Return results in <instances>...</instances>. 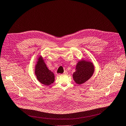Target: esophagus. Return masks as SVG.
Segmentation results:
<instances>
[{
	"label": "esophagus",
	"instance_id": "34e87169",
	"mask_svg": "<svg viewBox=\"0 0 126 126\" xmlns=\"http://www.w3.org/2000/svg\"><path fill=\"white\" fill-rule=\"evenodd\" d=\"M63 74H64V75H67V74H68V72H67V71H64V72Z\"/></svg>",
	"mask_w": 126,
	"mask_h": 126
}]
</instances>
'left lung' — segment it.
Returning a JSON list of instances; mask_svg holds the SVG:
<instances>
[{
    "label": "left lung",
    "instance_id": "obj_1",
    "mask_svg": "<svg viewBox=\"0 0 126 126\" xmlns=\"http://www.w3.org/2000/svg\"><path fill=\"white\" fill-rule=\"evenodd\" d=\"M94 72V66L93 63L82 59L76 64L75 72L73 75V79L77 84L81 85L89 79Z\"/></svg>",
    "mask_w": 126,
    "mask_h": 126
}]
</instances>
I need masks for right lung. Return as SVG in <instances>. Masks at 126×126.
Segmentation results:
<instances>
[{
    "mask_svg": "<svg viewBox=\"0 0 126 126\" xmlns=\"http://www.w3.org/2000/svg\"><path fill=\"white\" fill-rule=\"evenodd\" d=\"M35 74L40 83L46 86H49L54 81V75L47 66L41 55L37 59L35 66Z\"/></svg>",
    "mask_w": 126,
    "mask_h": 126,
    "instance_id": "1",
    "label": "right lung"
}]
</instances>
